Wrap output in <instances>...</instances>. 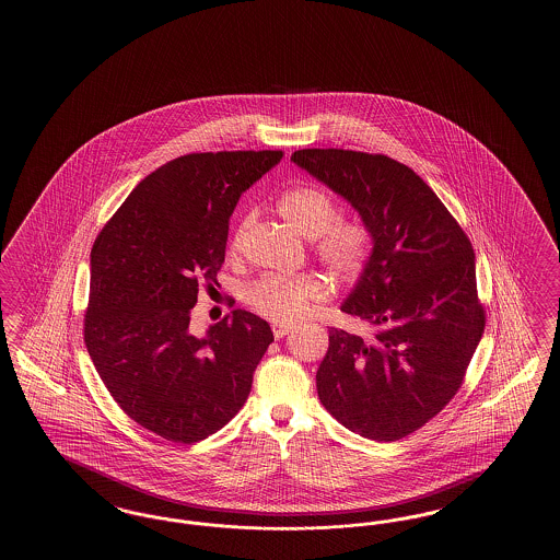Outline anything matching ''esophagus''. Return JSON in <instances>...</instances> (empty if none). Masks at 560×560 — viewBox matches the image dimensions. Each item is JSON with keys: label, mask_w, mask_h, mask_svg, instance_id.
I'll return each mask as SVG.
<instances>
[{"label": "esophagus", "mask_w": 560, "mask_h": 560, "mask_svg": "<svg viewBox=\"0 0 560 560\" xmlns=\"http://www.w3.org/2000/svg\"><path fill=\"white\" fill-rule=\"evenodd\" d=\"M292 330V326H285V324H272V332H275L276 340H280V338H284L285 334Z\"/></svg>", "instance_id": "1"}]
</instances>
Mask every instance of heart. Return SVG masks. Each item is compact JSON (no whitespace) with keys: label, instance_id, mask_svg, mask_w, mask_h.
Returning <instances> with one entry per match:
<instances>
[{"label":"heart","instance_id":"1","mask_svg":"<svg viewBox=\"0 0 560 560\" xmlns=\"http://www.w3.org/2000/svg\"><path fill=\"white\" fill-rule=\"evenodd\" d=\"M278 212L290 226L310 238L318 262L340 280H354L369 266L374 250L370 228L357 218L338 215L332 194L304 184L285 191L278 200ZM250 220H244L230 240V252L242 246ZM328 296V285L316 275L258 278L244 290L250 308L276 322H294L310 310V304Z\"/></svg>","mask_w":560,"mask_h":560}]
</instances>
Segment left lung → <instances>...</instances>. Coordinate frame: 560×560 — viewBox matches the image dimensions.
<instances>
[{
  "instance_id": "left-lung-1",
  "label": "left lung",
  "mask_w": 560,
  "mask_h": 560,
  "mask_svg": "<svg viewBox=\"0 0 560 560\" xmlns=\"http://www.w3.org/2000/svg\"><path fill=\"white\" fill-rule=\"evenodd\" d=\"M292 162L352 203L374 250L340 306L372 326L330 328L324 408L364 439H405L458 393L485 332L472 244L415 170L384 154L310 148Z\"/></svg>"
}]
</instances>
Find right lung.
<instances>
[{
	"label": "right lung",
	"mask_w": 560,
	"mask_h": 560,
	"mask_svg": "<svg viewBox=\"0 0 560 560\" xmlns=\"http://www.w3.org/2000/svg\"><path fill=\"white\" fill-rule=\"evenodd\" d=\"M280 150L179 155L131 190L90 254L84 340L119 408L170 442L203 441L238 415L270 324L246 310L190 334L198 288H214L228 220Z\"/></svg>",
	"instance_id": "right-lung-1"
}]
</instances>
